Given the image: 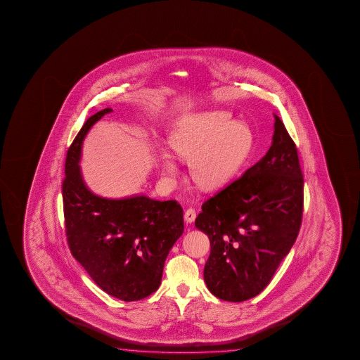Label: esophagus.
I'll use <instances>...</instances> for the list:
<instances>
[{"label":"esophagus","instance_id":"esophagus-1","mask_svg":"<svg viewBox=\"0 0 360 360\" xmlns=\"http://www.w3.org/2000/svg\"><path fill=\"white\" fill-rule=\"evenodd\" d=\"M184 217H185V221L191 224L196 218L195 209H194V207H189V209H186V212H185V215H184Z\"/></svg>","mask_w":360,"mask_h":360}]
</instances>
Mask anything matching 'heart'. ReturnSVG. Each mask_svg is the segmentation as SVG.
Returning a JSON list of instances; mask_svg holds the SVG:
<instances>
[{
    "label": "heart",
    "mask_w": 360,
    "mask_h": 360,
    "mask_svg": "<svg viewBox=\"0 0 360 360\" xmlns=\"http://www.w3.org/2000/svg\"><path fill=\"white\" fill-rule=\"evenodd\" d=\"M255 137L250 128L233 122L228 112L212 110L185 117L170 134V146L180 159L189 160L190 175L201 189H219L237 175L250 158ZM164 175H176L169 155L161 159Z\"/></svg>",
    "instance_id": "obj_1"
}]
</instances>
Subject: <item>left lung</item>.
Listing matches in <instances>:
<instances>
[{
	"label": "left lung",
	"mask_w": 360,
	"mask_h": 360,
	"mask_svg": "<svg viewBox=\"0 0 360 360\" xmlns=\"http://www.w3.org/2000/svg\"><path fill=\"white\" fill-rule=\"evenodd\" d=\"M269 153L207 199L195 226L210 240L209 291L242 302L262 292L299 236L304 177L297 148L280 117Z\"/></svg>",
	"instance_id": "obj_1"
}]
</instances>
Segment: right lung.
<instances>
[{"label": "right lung", "mask_w": 360, "mask_h": 360, "mask_svg": "<svg viewBox=\"0 0 360 360\" xmlns=\"http://www.w3.org/2000/svg\"><path fill=\"white\" fill-rule=\"evenodd\" d=\"M110 112L89 117L68 150L61 185L64 219L74 258L104 292L129 302L159 288L166 257L184 232V212L175 200L105 199L86 188L79 166L83 140Z\"/></svg>", "instance_id": "add662e5"}]
</instances>
